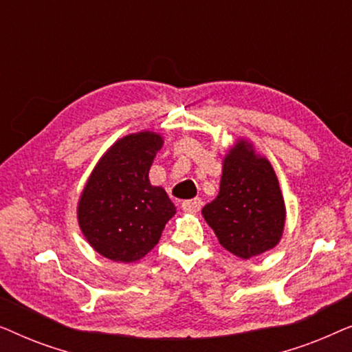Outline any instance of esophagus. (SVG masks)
Listing matches in <instances>:
<instances>
[{
    "instance_id": "1",
    "label": "esophagus",
    "mask_w": 352,
    "mask_h": 352,
    "mask_svg": "<svg viewBox=\"0 0 352 352\" xmlns=\"http://www.w3.org/2000/svg\"><path fill=\"white\" fill-rule=\"evenodd\" d=\"M204 205L201 199H192V200H184L182 201V210L184 211H190V213H197Z\"/></svg>"
}]
</instances>
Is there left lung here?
<instances>
[{
    "instance_id": "left-lung-1",
    "label": "left lung",
    "mask_w": 352,
    "mask_h": 352,
    "mask_svg": "<svg viewBox=\"0 0 352 352\" xmlns=\"http://www.w3.org/2000/svg\"><path fill=\"white\" fill-rule=\"evenodd\" d=\"M201 214L219 243L250 259L271 250L282 237L285 205L276 173L252 144L240 141L224 158L219 194Z\"/></svg>"
}]
</instances>
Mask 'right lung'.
I'll list each match as a JSON object with an SVG mask.
<instances>
[{"instance_id": "add662e5", "label": "right lung", "mask_w": 352, "mask_h": 352, "mask_svg": "<svg viewBox=\"0 0 352 352\" xmlns=\"http://www.w3.org/2000/svg\"><path fill=\"white\" fill-rule=\"evenodd\" d=\"M162 144L160 134H129L115 142L91 173L78 204V223L104 258L133 263L146 256L175 216L166 192L148 181Z\"/></svg>"}]
</instances>
